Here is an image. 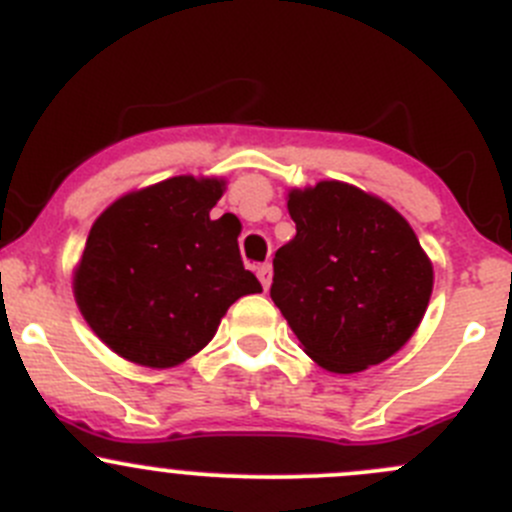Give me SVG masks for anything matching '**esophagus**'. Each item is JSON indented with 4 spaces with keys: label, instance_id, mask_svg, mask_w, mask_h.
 <instances>
[{
    "label": "esophagus",
    "instance_id": "obj_1",
    "mask_svg": "<svg viewBox=\"0 0 512 512\" xmlns=\"http://www.w3.org/2000/svg\"><path fill=\"white\" fill-rule=\"evenodd\" d=\"M257 277H260V282H262V287H270V282H272V265L270 262H262V265H257Z\"/></svg>",
    "mask_w": 512,
    "mask_h": 512
}]
</instances>
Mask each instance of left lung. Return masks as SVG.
<instances>
[{
  "instance_id": "obj_1",
  "label": "left lung",
  "mask_w": 512,
  "mask_h": 512,
  "mask_svg": "<svg viewBox=\"0 0 512 512\" xmlns=\"http://www.w3.org/2000/svg\"><path fill=\"white\" fill-rule=\"evenodd\" d=\"M295 237L275 252L270 297L307 355L332 372L388 360L418 330L433 265L388 202L345 182L292 190Z\"/></svg>"
}]
</instances>
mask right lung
Instances as JSON below:
<instances>
[{"instance_id":"add662e5","label":"right lung","mask_w":512,"mask_h":512,"mask_svg":"<svg viewBox=\"0 0 512 512\" xmlns=\"http://www.w3.org/2000/svg\"><path fill=\"white\" fill-rule=\"evenodd\" d=\"M222 180L172 177L119 197L89 230L74 275L84 320L117 355L172 367L215 337L227 307L262 285L235 215L212 220Z\"/></svg>"}]
</instances>
